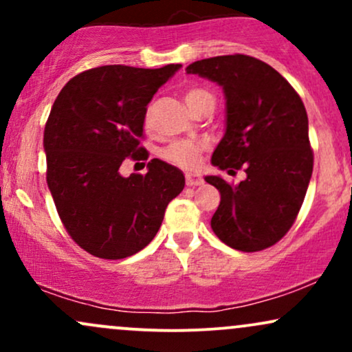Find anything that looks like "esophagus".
Instances as JSON below:
<instances>
[{
  "label": "esophagus",
  "instance_id": "1",
  "mask_svg": "<svg viewBox=\"0 0 352 352\" xmlns=\"http://www.w3.org/2000/svg\"><path fill=\"white\" fill-rule=\"evenodd\" d=\"M185 180H187L188 187H197V185L204 184V179H201V175H199V173H192V172L185 173Z\"/></svg>",
  "mask_w": 352,
  "mask_h": 352
}]
</instances>
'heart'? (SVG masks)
I'll return each instance as SVG.
<instances>
[{
    "label": "heart",
    "mask_w": 352,
    "mask_h": 352,
    "mask_svg": "<svg viewBox=\"0 0 352 352\" xmlns=\"http://www.w3.org/2000/svg\"><path fill=\"white\" fill-rule=\"evenodd\" d=\"M208 92L204 91V89H188L185 92V102L187 106H192L197 100L208 98ZM205 147L204 142H193V140H175V142H170L165 145L164 148H160V157L167 162L179 165V167L190 168L197 164L199 160V153L201 148Z\"/></svg>",
    "instance_id": "1"
}]
</instances>
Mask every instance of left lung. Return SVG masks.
<instances>
[{
	"mask_svg": "<svg viewBox=\"0 0 352 352\" xmlns=\"http://www.w3.org/2000/svg\"><path fill=\"white\" fill-rule=\"evenodd\" d=\"M185 71L223 89L225 134L212 164L246 173L238 185L205 177L221 197L213 233L240 252L268 248L292 228L313 173L305 104L280 72L252 56L195 60Z\"/></svg>",
	"mask_w": 352,
	"mask_h": 352,
	"instance_id": "8db88e82",
	"label": "left lung"
}]
</instances>
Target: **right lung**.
Returning <instances> with one entry per match:
<instances>
[{"label": "right lung", "instance_id": "1", "mask_svg": "<svg viewBox=\"0 0 352 352\" xmlns=\"http://www.w3.org/2000/svg\"><path fill=\"white\" fill-rule=\"evenodd\" d=\"M182 67L102 66L74 76L60 89L44 127L47 187L72 240L104 260L145 248L162 225L168 201L185 187L182 170L152 159L147 173L120 175L139 147L153 94Z\"/></svg>", "mask_w": 352, "mask_h": 352}]
</instances>
